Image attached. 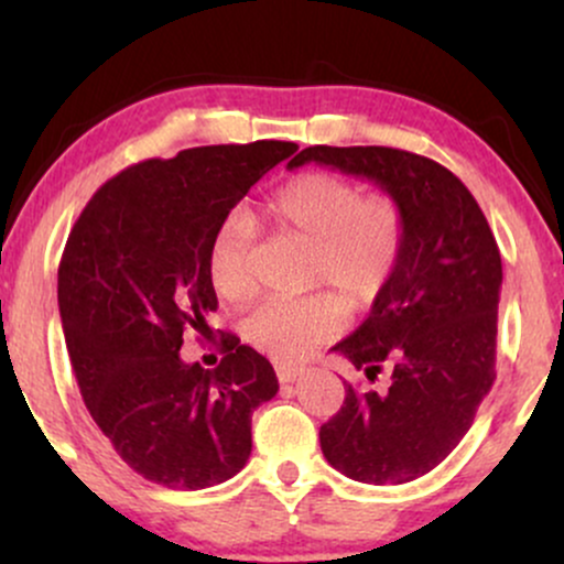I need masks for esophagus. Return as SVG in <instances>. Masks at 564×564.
I'll use <instances>...</instances> for the list:
<instances>
[{
	"label": "esophagus",
	"instance_id": "esophagus-1",
	"mask_svg": "<svg viewBox=\"0 0 564 564\" xmlns=\"http://www.w3.org/2000/svg\"><path fill=\"white\" fill-rule=\"evenodd\" d=\"M275 373L283 384H291L304 373V366H291V364H275Z\"/></svg>",
	"mask_w": 564,
	"mask_h": 564
}]
</instances>
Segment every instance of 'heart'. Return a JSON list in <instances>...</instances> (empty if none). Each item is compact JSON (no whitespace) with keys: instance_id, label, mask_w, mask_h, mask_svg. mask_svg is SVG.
Masks as SVG:
<instances>
[{"instance_id":"heart-1","label":"heart","mask_w":564,"mask_h":564,"mask_svg":"<svg viewBox=\"0 0 564 564\" xmlns=\"http://www.w3.org/2000/svg\"><path fill=\"white\" fill-rule=\"evenodd\" d=\"M278 230L310 241V286H332L352 307L371 304L398 270L408 241V217L392 193L364 187L334 172H304L283 183L264 204ZM254 225L241 212L219 223L206 251L212 286L228 302H246L257 291L251 270ZM347 321L345 302L313 294L296 302H264L243 323L246 339L270 358L302 360Z\"/></svg>"}]
</instances>
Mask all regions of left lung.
I'll return each mask as SVG.
<instances>
[{
  "mask_svg": "<svg viewBox=\"0 0 564 564\" xmlns=\"http://www.w3.org/2000/svg\"><path fill=\"white\" fill-rule=\"evenodd\" d=\"M373 180L403 204L408 241L371 315L334 347L387 390H355L321 426L326 462L349 480L403 485L467 435L496 379L501 254L467 185L437 161L381 145L304 148L294 166Z\"/></svg>",
  "mask_w": 564,
  "mask_h": 564,
  "instance_id": "left-lung-1",
  "label": "left lung"
}]
</instances>
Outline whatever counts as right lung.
<instances>
[{"instance_id": "add662e5", "label": "right lung", "mask_w": 564, "mask_h": 564, "mask_svg": "<svg viewBox=\"0 0 564 564\" xmlns=\"http://www.w3.org/2000/svg\"><path fill=\"white\" fill-rule=\"evenodd\" d=\"M294 142L204 145L148 159L108 180L70 230L57 304L79 392L116 453L145 480L200 490L230 480L251 453V413L275 398L268 358L223 334L225 358H180L206 336L217 294L206 251L249 187Z\"/></svg>"}]
</instances>
